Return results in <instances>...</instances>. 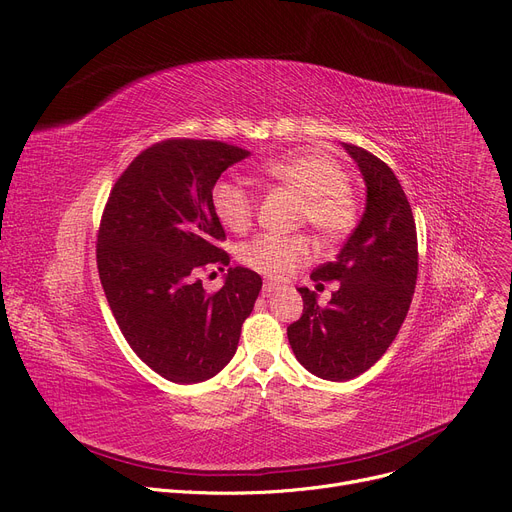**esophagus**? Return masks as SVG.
<instances>
[{
    "mask_svg": "<svg viewBox=\"0 0 512 512\" xmlns=\"http://www.w3.org/2000/svg\"><path fill=\"white\" fill-rule=\"evenodd\" d=\"M277 289H279V285H277V283H270V281H266V283H264V287H262V295H273Z\"/></svg>",
    "mask_w": 512,
    "mask_h": 512,
    "instance_id": "1",
    "label": "esophagus"
}]
</instances>
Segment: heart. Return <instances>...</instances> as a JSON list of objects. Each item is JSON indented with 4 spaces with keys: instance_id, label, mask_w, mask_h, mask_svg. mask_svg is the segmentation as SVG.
<instances>
[{
    "instance_id": "b5f03b06",
    "label": "heart",
    "mask_w": 512,
    "mask_h": 512,
    "mask_svg": "<svg viewBox=\"0 0 512 512\" xmlns=\"http://www.w3.org/2000/svg\"><path fill=\"white\" fill-rule=\"evenodd\" d=\"M260 169L268 179L302 198L299 221H308L326 242H337L355 227L357 206L347 188L349 177L333 157L316 150H295L262 163ZM210 204L225 229L244 233L252 227L256 215L254 194L237 179L217 182ZM314 252L308 235L262 233L237 248V260L254 273L279 281L308 264Z\"/></svg>"
}]
</instances>
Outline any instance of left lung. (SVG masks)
I'll return each mask as SVG.
<instances>
[{
  "instance_id": "obj_1",
  "label": "left lung",
  "mask_w": 512,
  "mask_h": 512,
  "mask_svg": "<svg viewBox=\"0 0 512 512\" xmlns=\"http://www.w3.org/2000/svg\"><path fill=\"white\" fill-rule=\"evenodd\" d=\"M366 182V210L337 260L312 281H339L326 306L299 287L304 314L287 326L289 345L308 372L343 382L370 370L399 335L417 281V233L397 175L368 150L343 142Z\"/></svg>"
}]
</instances>
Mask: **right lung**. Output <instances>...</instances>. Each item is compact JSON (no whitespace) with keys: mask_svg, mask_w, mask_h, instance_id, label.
<instances>
[{"mask_svg":"<svg viewBox=\"0 0 512 512\" xmlns=\"http://www.w3.org/2000/svg\"><path fill=\"white\" fill-rule=\"evenodd\" d=\"M250 150L219 140H163L115 182L97 237L109 308L142 362L175 384L204 382L235 355L262 289L258 273L229 266L217 293L200 270L229 264L210 194Z\"/></svg>","mask_w":512,"mask_h":512,"instance_id":"obj_1","label":"right lung"}]
</instances>
